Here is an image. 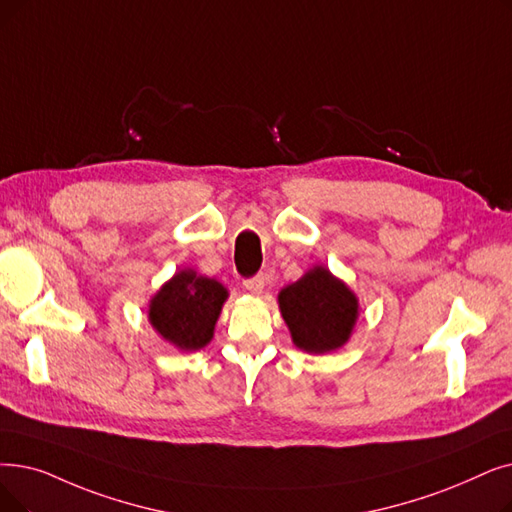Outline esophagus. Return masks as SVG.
<instances>
[{"instance_id":"34e87169","label":"esophagus","mask_w":512,"mask_h":512,"mask_svg":"<svg viewBox=\"0 0 512 512\" xmlns=\"http://www.w3.org/2000/svg\"><path fill=\"white\" fill-rule=\"evenodd\" d=\"M263 286H265V278L263 276H255V278L244 280V288H247L251 295H261L263 293Z\"/></svg>"}]
</instances>
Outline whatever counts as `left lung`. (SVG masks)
<instances>
[{
	"label": "left lung",
	"instance_id": "1",
	"mask_svg": "<svg viewBox=\"0 0 512 512\" xmlns=\"http://www.w3.org/2000/svg\"><path fill=\"white\" fill-rule=\"evenodd\" d=\"M278 307L295 347L314 355L341 349L360 316L358 295L326 265H311L297 282L286 284Z\"/></svg>",
	"mask_w": 512,
	"mask_h": 512
}]
</instances>
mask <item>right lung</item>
<instances>
[{
	"label": "right lung",
	"instance_id": "right-lung-1",
	"mask_svg": "<svg viewBox=\"0 0 512 512\" xmlns=\"http://www.w3.org/2000/svg\"><path fill=\"white\" fill-rule=\"evenodd\" d=\"M228 288L192 268L177 270L148 303V322L157 335L180 351L211 343Z\"/></svg>",
	"mask_w": 512,
	"mask_h": 512
}]
</instances>
